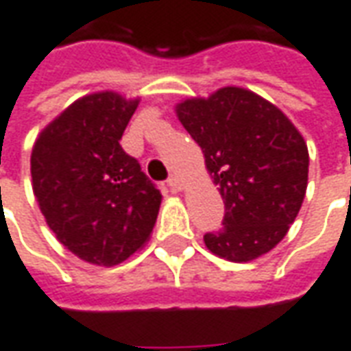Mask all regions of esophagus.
Masks as SVG:
<instances>
[{"instance_id":"obj_1","label":"esophagus","mask_w":351,"mask_h":351,"mask_svg":"<svg viewBox=\"0 0 351 351\" xmlns=\"http://www.w3.org/2000/svg\"><path fill=\"white\" fill-rule=\"evenodd\" d=\"M167 186L173 192H180V190H182V180H180L178 176H169Z\"/></svg>"}]
</instances>
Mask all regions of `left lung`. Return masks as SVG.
I'll use <instances>...</instances> for the list:
<instances>
[{"instance_id":"8db88e82","label":"left lung","mask_w":351,"mask_h":351,"mask_svg":"<svg viewBox=\"0 0 351 351\" xmlns=\"http://www.w3.org/2000/svg\"><path fill=\"white\" fill-rule=\"evenodd\" d=\"M224 199L222 228L203 235L210 252L249 262L285 237L308 186V146L289 117L251 90L224 87L176 106Z\"/></svg>"}]
</instances>
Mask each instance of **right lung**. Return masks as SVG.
<instances>
[{
    "label": "right lung",
    "mask_w": 351,
    "mask_h": 351,
    "mask_svg": "<svg viewBox=\"0 0 351 351\" xmlns=\"http://www.w3.org/2000/svg\"><path fill=\"white\" fill-rule=\"evenodd\" d=\"M138 100L95 93L49 123L32 150V184L56 239L82 261L116 266L148 241L161 192L121 148Z\"/></svg>",
    "instance_id": "right-lung-1"
}]
</instances>
